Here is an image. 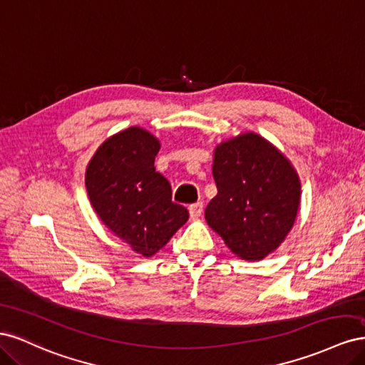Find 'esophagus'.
<instances>
[{"mask_svg": "<svg viewBox=\"0 0 365 365\" xmlns=\"http://www.w3.org/2000/svg\"><path fill=\"white\" fill-rule=\"evenodd\" d=\"M202 210H204V205L202 202H196V204H192L189 207V213H190V217L192 219H197L201 215H202Z\"/></svg>", "mask_w": 365, "mask_h": 365, "instance_id": "34e87169", "label": "esophagus"}]
</instances>
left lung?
Masks as SVG:
<instances>
[{"mask_svg":"<svg viewBox=\"0 0 365 365\" xmlns=\"http://www.w3.org/2000/svg\"><path fill=\"white\" fill-rule=\"evenodd\" d=\"M212 172L217 195L205 208L210 228L240 259L269 256L300 210L302 182L292 163L267 138L244 132L215 148Z\"/></svg>","mask_w":365,"mask_h":365,"instance_id":"1","label":"left lung"}]
</instances>
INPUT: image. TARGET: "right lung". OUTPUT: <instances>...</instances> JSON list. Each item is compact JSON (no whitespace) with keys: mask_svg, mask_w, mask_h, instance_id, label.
<instances>
[{"mask_svg":"<svg viewBox=\"0 0 365 365\" xmlns=\"http://www.w3.org/2000/svg\"><path fill=\"white\" fill-rule=\"evenodd\" d=\"M161 148L149 130L130 126L97 148L85 172L91 207L106 228L145 257L157 254L189 219L172 201L169 181L155 172Z\"/></svg>","mask_w":365,"mask_h":365,"instance_id":"right-lung-1","label":"right lung"}]
</instances>
